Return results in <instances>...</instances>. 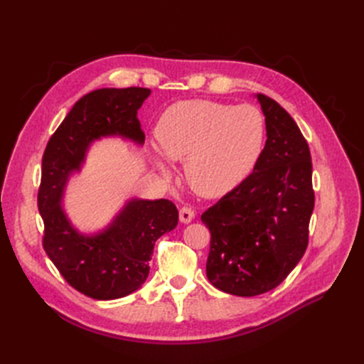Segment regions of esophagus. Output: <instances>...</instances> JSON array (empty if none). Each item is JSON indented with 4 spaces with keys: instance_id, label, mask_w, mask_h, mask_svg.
I'll return each mask as SVG.
<instances>
[{
    "instance_id": "obj_1",
    "label": "esophagus",
    "mask_w": 364,
    "mask_h": 364,
    "mask_svg": "<svg viewBox=\"0 0 364 364\" xmlns=\"http://www.w3.org/2000/svg\"><path fill=\"white\" fill-rule=\"evenodd\" d=\"M179 218H181V222H182V223H190L191 220L194 218V209H193V208H190V206H183V208H181V211H179Z\"/></svg>"
}]
</instances>
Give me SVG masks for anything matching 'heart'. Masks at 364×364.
Segmentation results:
<instances>
[{
    "label": "heart",
    "mask_w": 364,
    "mask_h": 364,
    "mask_svg": "<svg viewBox=\"0 0 364 364\" xmlns=\"http://www.w3.org/2000/svg\"><path fill=\"white\" fill-rule=\"evenodd\" d=\"M158 144L171 161H185L191 188L217 197L243 182L255 168L266 141V121L255 106H232L209 100L171 105L155 130ZM156 167L164 176L170 168L162 156Z\"/></svg>",
    "instance_id": "1"
}]
</instances>
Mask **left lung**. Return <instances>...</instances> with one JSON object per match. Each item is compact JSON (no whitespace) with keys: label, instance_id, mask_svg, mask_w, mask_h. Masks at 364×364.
<instances>
[{"label":"left lung","instance_id":"8db88e82","mask_svg":"<svg viewBox=\"0 0 364 364\" xmlns=\"http://www.w3.org/2000/svg\"><path fill=\"white\" fill-rule=\"evenodd\" d=\"M267 141L255 168L202 214L211 232L206 277L234 296L273 290L308 246L314 209L313 165L306 139L290 114L258 94Z\"/></svg>","mask_w":364,"mask_h":364}]
</instances>
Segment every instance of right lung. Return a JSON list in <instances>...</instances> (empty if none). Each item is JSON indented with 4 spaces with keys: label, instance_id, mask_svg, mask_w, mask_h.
<instances>
[{
    "label": "right lung",
    "instance_id": "add662e5",
    "mask_svg": "<svg viewBox=\"0 0 364 364\" xmlns=\"http://www.w3.org/2000/svg\"><path fill=\"white\" fill-rule=\"evenodd\" d=\"M147 87H103L83 95L50 138L42 158L38 208L43 220L42 245L71 287L97 301L136 291L149 277L156 240L178 225L179 213L167 199H132L102 232L75 230L60 205L68 178L79 171L95 139L119 135L144 142L138 109Z\"/></svg>",
    "mask_w": 364,
    "mask_h": 364
}]
</instances>
